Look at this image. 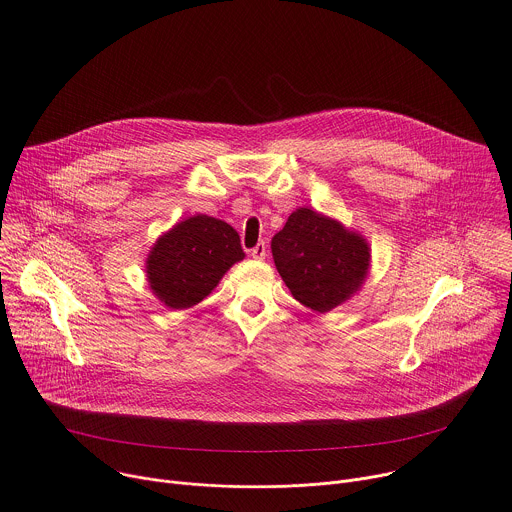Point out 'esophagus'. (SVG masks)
Wrapping results in <instances>:
<instances>
[{
  "instance_id": "esophagus-1",
  "label": "esophagus",
  "mask_w": 512,
  "mask_h": 512,
  "mask_svg": "<svg viewBox=\"0 0 512 512\" xmlns=\"http://www.w3.org/2000/svg\"><path fill=\"white\" fill-rule=\"evenodd\" d=\"M265 255H267V245L261 241V243H257L253 249H251V257L253 259H257V261H263L265 259Z\"/></svg>"
}]
</instances>
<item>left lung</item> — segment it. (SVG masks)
<instances>
[{
  "instance_id": "obj_1",
  "label": "left lung",
  "mask_w": 512,
  "mask_h": 512,
  "mask_svg": "<svg viewBox=\"0 0 512 512\" xmlns=\"http://www.w3.org/2000/svg\"><path fill=\"white\" fill-rule=\"evenodd\" d=\"M271 251L291 295L315 313L347 303L361 291L371 269L369 241L311 207L289 215Z\"/></svg>"
}]
</instances>
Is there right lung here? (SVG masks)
I'll return each mask as SVG.
<instances>
[{
	"label": "right lung",
	"instance_id": "right-lung-1",
	"mask_svg": "<svg viewBox=\"0 0 512 512\" xmlns=\"http://www.w3.org/2000/svg\"><path fill=\"white\" fill-rule=\"evenodd\" d=\"M243 259L239 233L221 219L197 213L157 237L145 273L151 293L181 311L201 303Z\"/></svg>",
	"mask_w": 512,
	"mask_h": 512
}]
</instances>
